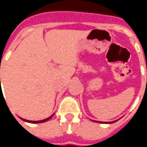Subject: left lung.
Instances as JSON below:
<instances>
[{"label": "left lung", "instance_id": "left-lung-1", "mask_svg": "<svg viewBox=\"0 0 147 147\" xmlns=\"http://www.w3.org/2000/svg\"><path fill=\"white\" fill-rule=\"evenodd\" d=\"M99 123H100V122H99Z\"/></svg>", "mask_w": 147, "mask_h": 147}]
</instances>
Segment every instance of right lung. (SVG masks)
I'll return each instance as SVG.
<instances>
[{"label":"right lung","mask_w":147,"mask_h":147,"mask_svg":"<svg viewBox=\"0 0 147 147\" xmlns=\"http://www.w3.org/2000/svg\"><path fill=\"white\" fill-rule=\"evenodd\" d=\"M1 80V79H0ZM52 116H51V117H49V118H47V119H43V120H40V121H30V120H26V119H22L24 121H26V122H28V123H43V122H46L47 121V120H49L51 118Z\"/></svg>","instance_id":"obj_1"}]
</instances>
